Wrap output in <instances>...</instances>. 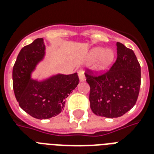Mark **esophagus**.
Wrapping results in <instances>:
<instances>
[{"label":"esophagus","mask_w":154,"mask_h":154,"mask_svg":"<svg viewBox=\"0 0 154 154\" xmlns=\"http://www.w3.org/2000/svg\"><path fill=\"white\" fill-rule=\"evenodd\" d=\"M79 81L84 82L85 80V76H84V70H79Z\"/></svg>","instance_id":"34e87169"}]
</instances>
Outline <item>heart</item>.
<instances>
[{
    "mask_svg": "<svg viewBox=\"0 0 154 154\" xmlns=\"http://www.w3.org/2000/svg\"><path fill=\"white\" fill-rule=\"evenodd\" d=\"M115 54L112 49H106L103 47H96L90 51L88 54V60L94 62L99 59L97 65V70L98 72H105L111 66L114 61Z\"/></svg>",
    "mask_w": 154,
    "mask_h": 154,
    "instance_id": "1",
    "label": "heart"
}]
</instances>
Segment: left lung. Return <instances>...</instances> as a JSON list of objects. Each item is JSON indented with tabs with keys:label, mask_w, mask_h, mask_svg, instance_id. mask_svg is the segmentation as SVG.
<instances>
[{
	"label": "left lung",
	"mask_w": 154,
	"mask_h": 154,
	"mask_svg": "<svg viewBox=\"0 0 154 154\" xmlns=\"http://www.w3.org/2000/svg\"><path fill=\"white\" fill-rule=\"evenodd\" d=\"M117 60L102 75L86 74L90 86V107L96 115L118 118L136 104L140 88V66L136 54L117 43Z\"/></svg>",
	"instance_id": "1"
}]
</instances>
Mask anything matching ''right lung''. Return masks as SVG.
Returning <instances> with one entry per match:
<instances>
[{"instance_id":"right-lung-1","label":"right lung","mask_w":154,"mask_h":154,"mask_svg":"<svg viewBox=\"0 0 154 154\" xmlns=\"http://www.w3.org/2000/svg\"><path fill=\"white\" fill-rule=\"evenodd\" d=\"M46 54L44 39L38 38L24 46L13 68V87L19 106L38 119L55 117L64 109L66 98L79 84L77 73L54 74L32 79V73Z\"/></svg>"}]
</instances>
